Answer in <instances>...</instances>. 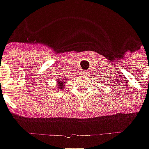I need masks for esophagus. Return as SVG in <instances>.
I'll use <instances>...</instances> for the list:
<instances>
[{"label":"esophagus","instance_id":"esophagus-1","mask_svg":"<svg viewBox=\"0 0 149 149\" xmlns=\"http://www.w3.org/2000/svg\"><path fill=\"white\" fill-rule=\"evenodd\" d=\"M81 75H87V72H86V71H81Z\"/></svg>","mask_w":149,"mask_h":149}]
</instances>
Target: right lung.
Segmentation results:
<instances>
[{
	"instance_id": "right-lung-1",
	"label": "right lung",
	"mask_w": 149,
	"mask_h": 149,
	"mask_svg": "<svg viewBox=\"0 0 149 149\" xmlns=\"http://www.w3.org/2000/svg\"><path fill=\"white\" fill-rule=\"evenodd\" d=\"M63 80H64V79H63ZM64 81H60V80H59V82H60V83H59V85H58V87H61L60 89H62V87H63V86H65V85H63V83H64ZM62 86H63L62 87H61Z\"/></svg>"
}]
</instances>
